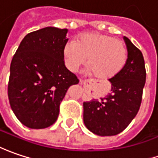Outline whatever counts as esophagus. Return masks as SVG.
<instances>
[{
  "label": "esophagus",
  "mask_w": 158,
  "mask_h": 158,
  "mask_svg": "<svg viewBox=\"0 0 158 158\" xmlns=\"http://www.w3.org/2000/svg\"><path fill=\"white\" fill-rule=\"evenodd\" d=\"M79 83L81 85H83V84H88V83H90V81L89 80H82V79H80L79 80Z\"/></svg>",
  "instance_id": "esophagus-1"
}]
</instances>
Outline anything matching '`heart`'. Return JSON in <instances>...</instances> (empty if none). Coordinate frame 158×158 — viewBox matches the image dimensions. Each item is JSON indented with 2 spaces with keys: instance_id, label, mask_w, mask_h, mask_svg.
I'll return each instance as SVG.
<instances>
[{
  "instance_id": "b5f03b06",
  "label": "heart",
  "mask_w": 158,
  "mask_h": 158,
  "mask_svg": "<svg viewBox=\"0 0 158 158\" xmlns=\"http://www.w3.org/2000/svg\"><path fill=\"white\" fill-rule=\"evenodd\" d=\"M66 67L76 72L87 60L88 72L102 79L117 76L126 65L127 49L123 41L110 35L87 32L68 40L63 49Z\"/></svg>"
}]
</instances>
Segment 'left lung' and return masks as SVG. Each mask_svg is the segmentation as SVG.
<instances>
[{"label": "left lung", "instance_id": "left-lung-1", "mask_svg": "<svg viewBox=\"0 0 158 158\" xmlns=\"http://www.w3.org/2000/svg\"><path fill=\"white\" fill-rule=\"evenodd\" d=\"M127 61L124 69L110 79L111 92L100 100L83 102V119L86 128L100 136H112L124 131L137 115L146 81L142 53L124 37Z\"/></svg>", "mask_w": 158, "mask_h": 158}]
</instances>
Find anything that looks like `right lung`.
<instances>
[{
	"mask_svg": "<svg viewBox=\"0 0 158 158\" xmlns=\"http://www.w3.org/2000/svg\"><path fill=\"white\" fill-rule=\"evenodd\" d=\"M67 29L45 27L25 35L10 64L8 96L17 119L31 129L50 127L68 88L79 83L64 65Z\"/></svg>",
	"mask_w": 158,
	"mask_h": 158,
	"instance_id": "add662e5",
	"label": "right lung"
}]
</instances>
